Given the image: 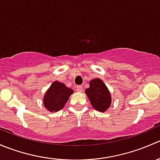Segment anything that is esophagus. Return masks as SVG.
<instances>
[{"label": "esophagus", "instance_id": "34e87169", "mask_svg": "<svg viewBox=\"0 0 160 160\" xmlns=\"http://www.w3.org/2000/svg\"><path fill=\"white\" fill-rule=\"evenodd\" d=\"M76 90H77V92H82V91H83V87L80 86V85H79V86H77V88H76Z\"/></svg>", "mask_w": 160, "mask_h": 160}]
</instances>
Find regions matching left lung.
<instances>
[{"label":"left lung","instance_id":"left-lung-1","mask_svg":"<svg viewBox=\"0 0 160 160\" xmlns=\"http://www.w3.org/2000/svg\"><path fill=\"white\" fill-rule=\"evenodd\" d=\"M90 88L85 90L90 104L95 110L104 112L110 108L111 97L106 85L101 79H93L90 81Z\"/></svg>","mask_w":160,"mask_h":160}]
</instances>
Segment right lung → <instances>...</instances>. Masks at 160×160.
Segmentation results:
<instances>
[{"label":"right lung","instance_id":"add662e5","mask_svg":"<svg viewBox=\"0 0 160 160\" xmlns=\"http://www.w3.org/2000/svg\"><path fill=\"white\" fill-rule=\"evenodd\" d=\"M73 90L67 88L62 83L54 81L45 93L43 104L45 108L51 112H56L63 108L66 103Z\"/></svg>","mask_w":160,"mask_h":160}]
</instances>
